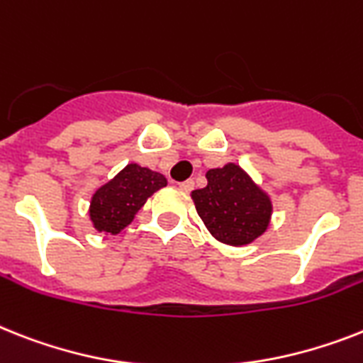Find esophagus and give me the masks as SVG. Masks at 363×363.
<instances>
[{"label":"esophagus","instance_id":"1","mask_svg":"<svg viewBox=\"0 0 363 363\" xmlns=\"http://www.w3.org/2000/svg\"><path fill=\"white\" fill-rule=\"evenodd\" d=\"M179 189H182V191H193L194 189V182L193 179H185V182H182V184H179Z\"/></svg>","mask_w":363,"mask_h":363}]
</instances>
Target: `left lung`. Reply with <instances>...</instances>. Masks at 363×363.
<instances>
[{"mask_svg": "<svg viewBox=\"0 0 363 363\" xmlns=\"http://www.w3.org/2000/svg\"><path fill=\"white\" fill-rule=\"evenodd\" d=\"M208 185L191 193L206 228L220 242L242 247L269 226L272 203L235 163L208 170Z\"/></svg>", "mask_w": 363, "mask_h": 363, "instance_id": "1", "label": "left lung"}]
</instances>
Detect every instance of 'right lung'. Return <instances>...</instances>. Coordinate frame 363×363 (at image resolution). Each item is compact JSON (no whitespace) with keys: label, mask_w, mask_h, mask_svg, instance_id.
Here are the masks:
<instances>
[{"label":"right lung","mask_w":363,"mask_h":363,"mask_svg":"<svg viewBox=\"0 0 363 363\" xmlns=\"http://www.w3.org/2000/svg\"><path fill=\"white\" fill-rule=\"evenodd\" d=\"M164 185L167 178L163 174L130 163L92 194L89 213L94 228L111 235L121 233L146 200Z\"/></svg>","instance_id":"obj_1"}]
</instances>
